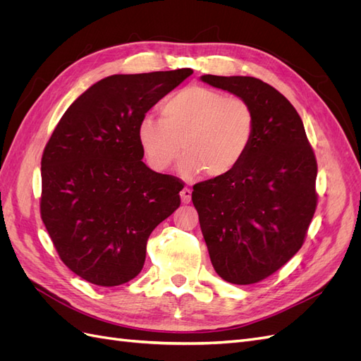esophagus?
<instances>
[{"label":"esophagus","instance_id":"obj_1","mask_svg":"<svg viewBox=\"0 0 361 361\" xmlns=\"http://www.w3.org/2000/svg\"><path fill=\"white\" fill-rule=\"evenodd\" d=\"M191 194H192V191L190 190V188H183L182 191H180V200H182V203H190L191 202Z\"/></svg>","mask_w":361,"mask_h":361}]
</instances>
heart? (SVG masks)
<instances>
[{
    "label": "heart",
    "instance_id": "heart-1",
    "mask_svg": "<svg viewBox=\"0 0 361 361\" xmlns=\"http://www.w3.org/2000/svg\"><path fill=\"white\" fill-rule=\"evenodd\" d=\"M256 129L255 111L238 96L188 85L159 106V120H140L137 138L141 152L155 171H166L179 157L183 178L203 171L206 178L232 173L245 158Z\"/></svg>",
    "mask_w": 361,
    "mask_h": 361
}]
</instances>
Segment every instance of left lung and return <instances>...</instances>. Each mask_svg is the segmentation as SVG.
I'll return each mask as SVG.
<instances>
[{"instance_id": "8db88e82", "label": "left lung", "mask_w": 361, "mask_h": 361, "mask_svg": "<svg viewBox=\"0 0 361 361\" xmlns=\"http://www.w3.org/2000/svg\"><path fill=\"white\" fill-rule=\"evenodd\" d=\"M200 80L243 97L255 111V138L243 162L192 187L216 274L233 285H253L301 248L318 202V166L300 114L274 87L253 76Z\"/></svg>"}]
</instances>
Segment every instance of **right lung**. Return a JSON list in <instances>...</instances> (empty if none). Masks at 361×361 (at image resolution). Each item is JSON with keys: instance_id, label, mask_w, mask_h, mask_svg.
I'll return each mask as SVG.
<instances>
[{"instance_id": "right-lung-1", "label": "right lung", "mask_w": 361, "mask_h": 361, "mask_svg": "<svg viewBox=\"0 0 361 361\" xmlns=\"http://www.w3.org/2000/svg\"><path fill=\"white\" fill-rule=\"evenodd\" d=\"M191 73L106 76L68 108L43 150L42 221L63 264L93 285L137 277L150 233L180 204L182 180L141 161L137 128Z\"/></svg>"}]
</instances>
